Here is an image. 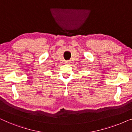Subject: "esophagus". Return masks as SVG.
<instances>
[{
  "instance_id": "esophagus-1",
  "label": "esophagus",
  "mask_w": 132,
  "mask_h": 132,
  "mask_svg": "<svg viewBox=\"0 0 132 132\" xmlns=\"http://www.w3.org/2000/svg\"><path fill=\"white\" fill-rule=\"evenodd\" d=\"M65 63H66V64H69L70 62H69V61H66Z\"/></svg>"
}]
</instances>
